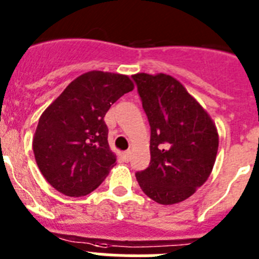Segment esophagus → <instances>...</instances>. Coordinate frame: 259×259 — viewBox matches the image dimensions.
Here are the masks:
<instances>
[{"label": "esophagus", "mask_w": 259, "mask_h": 259, "mask_svg": "<svg viewBox=\"0 0 259 259\" xmlns=\"http://www.w3.org/2000/svg\"><path fill=\"white\" fill-rule=\"evenodd\" d=\"M130 156H131L130 151H124V153H122V158L124 159L125 162H128V160H130Z\"/></svg>", "instance_id": "obj_1"}]
</instances>
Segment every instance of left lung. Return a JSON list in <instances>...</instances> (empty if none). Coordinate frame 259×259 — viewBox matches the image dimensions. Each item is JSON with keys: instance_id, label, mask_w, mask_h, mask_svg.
<instances>
[{"instance_id": "obj_1", "label": "left lung", "mask_w": 259, "mask_h": 259, "mask_svg": "<svg viewBox=\"0 0 259 259\" xmlns=\"http://www.w3.org/2000/svg\"><path fill=\"white\" fill-rule=\"evenodd\" d=\"M150 124V164L136 173L140 187L159 204H176L207 181L218 150L208 113L167 74L132 75Z\"/></svg>"}]
</instances>
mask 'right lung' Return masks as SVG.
I'll use <instances>...</instances> for the list:
<instances>
[{"mask_svg": "<svg viewBox=\"0 0 259 259\" xmlns=\"http://www.w3.org/2000/svg\"><path fill=\"white\" fill-rule=\"evenodd\" d=\"M134 90L127 75L92 70L75 78L38 120L33 151L54 189L83 196L100 186L115 164L109 148L106 111Z\"/></svg>", "mask_w": 259, "mask_h": 259, "instance_id": "right-lung-1", "label": "right lung"}]
</instances>
